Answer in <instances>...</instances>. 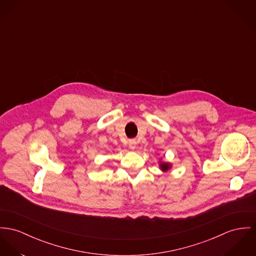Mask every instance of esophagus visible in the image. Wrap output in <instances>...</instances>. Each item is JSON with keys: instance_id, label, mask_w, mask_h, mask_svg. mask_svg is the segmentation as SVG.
Segmentation results:
<instances>
[{"instance_id": "obj_1", "label": "esophagus", "mask_w": 256, "mask_h": 256, "mask_svg": "<svg viewBox=\"0 0 256 256\" xmlns=\"http://www.w3.org/2000/svg\"><path fill=\"white\" fill-rule=\"evenodd\" d=\"M128 148L132 150H134L136 148V141L134 139L128 140Z\"/></svg>"}]
</instances>
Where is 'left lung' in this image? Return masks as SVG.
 Segmentation results:
<instances>
[{
	"mask_svg": "<svg viewBox=\"0 0 256 256\" xmlns=\"http://www.w3.org/2000/svg\"><path fill=\"white\" fill-rule=\"evenodd\" d=\"M158 166H160V170L162 172H168L170 170H172V164H170V162H164V160H158Z\"/></svg>",
	"mask_w": 256,
	"mask_h": 256,
	"instance_id": "8db88e82",
	"label": "left lung"
}]
</instances>
